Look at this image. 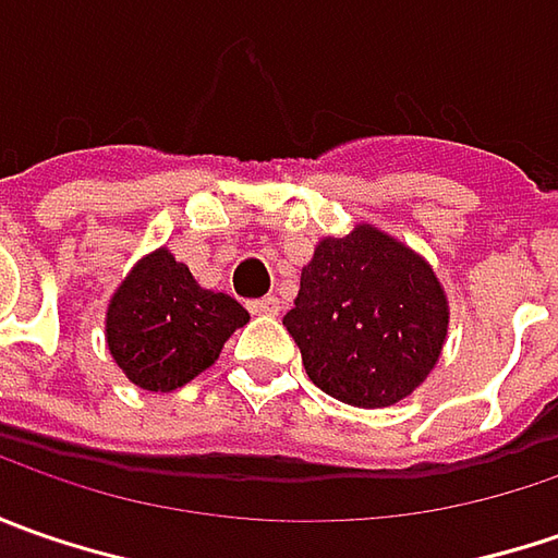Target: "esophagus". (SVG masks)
Wrapping results in <instances>:
<instances>
[{
    "label": "esophagus",
    "instance_id": "34e87169",
    "mask_svg": "<svg viewBox=\"0 0 558 558\" xmlns=\"http://www.w3.org/2000/svg\"><path fill=\"white\" fill-rule=\"evenodd\" d=\"M247 311L254 313V316H276V313H279V298H276V294L257 298V301L247 304Z\"/></svg>",
    "mask_w": 558,
    "mask_h": 558
}]
</instances>
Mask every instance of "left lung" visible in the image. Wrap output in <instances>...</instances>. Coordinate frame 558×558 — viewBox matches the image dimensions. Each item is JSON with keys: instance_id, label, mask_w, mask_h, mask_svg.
<instances>
[{"instance_id": "1", "label": "left lung", "mask_w": 558, "mask_h": 558, "mask_svg": "<svg viewBox=\"0 0 558 558\" xmlns=\"http://www.w3.org/2000/svg\"><path fill=\"white\" fill-rule=\"evenodd\" d=\"M282 323L316 388L378 410L413 395L435 369L450 307L428 260L360 223L316 245Z\"/></svg>"}]
</instances>
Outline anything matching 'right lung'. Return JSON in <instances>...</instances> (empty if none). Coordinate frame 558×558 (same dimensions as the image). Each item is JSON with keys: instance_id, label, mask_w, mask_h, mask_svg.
<instances>
[{"instance_id": "add662e5", "label": "right lung", "mask_w": 558, "mask_h": 558, "mask_svg": "<svg viewBox=\"0 0 558 558\" xmlns=\"http://www.w3.org/2000/svg\"><path fill=\"white\" fill-rule=\"evenodd\" d=\"M247 311L223 291L202 289L167 247L145 254L114 291L105 341L123 375L145 391H177L223 351Z\"/></svg>"}]
</instances>
